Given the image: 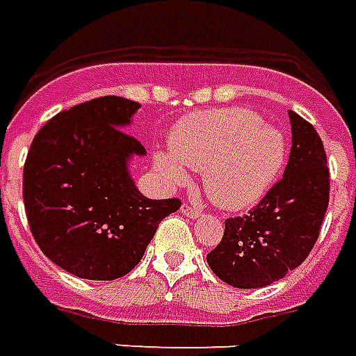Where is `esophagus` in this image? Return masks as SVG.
Masks as SVG:
<instances>
[{"label": "esophagus", "mask_w": 356, "mask_h": 356, "mask_svg": "<svg viewBox=\"0 0 356 356\" xmlns=\"http://www.w3.org/2000/svg\"><path fill=\"white\" fill-rule=\"evenodd\" d=\"M181 213L186 217H191V219H196V217L202 216V209L193 206V204H183V206H181Z\"/></svg>", "instance_id": "obj_1"}]
</instances>
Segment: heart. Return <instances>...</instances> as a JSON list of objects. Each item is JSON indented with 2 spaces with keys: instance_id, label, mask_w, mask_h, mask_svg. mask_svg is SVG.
Listing matches in <instances>:
<instances>
[{
  "instance_id": "1",
  "label": "heart",
  "mask_w": 356,
  "mask_h": 356,
  "mask_svg": "<svg viewBox=\"0 0 356 356\" xmlns=\"http://www.w3.org/2000/svg\"><path fill=\"white\" fill-rule=\"evenodd\" d=\"M170 152L154 156L156 170L170 185H185V168L202 171V183L216 206L231 211L261 200L286 162L282 131L244 108L193 112L170 135Z\"/></svg>"
}]
</instances>
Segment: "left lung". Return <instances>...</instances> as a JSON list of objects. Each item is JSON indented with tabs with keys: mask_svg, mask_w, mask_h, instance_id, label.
Here are the masks:
<instances>
[{
	"mask_svg": "<svg viewBox=\"0 0 356 356\" xmlns=\"http://www.w3.org/2000/svg\"><path fill=\"white\" fill-rule=\"evenodd\" d=\"M291 150L284 177L252 211L225 221L208 254L209 268L234 288H263L299 267L311 254L328 208L330 173L318 133L288 110Z\"/></svg>",
	"mask_w": 356,
	"mask_h": 356,
	"instance_id": "1",
	"label": "left lung"
}]
</instances>
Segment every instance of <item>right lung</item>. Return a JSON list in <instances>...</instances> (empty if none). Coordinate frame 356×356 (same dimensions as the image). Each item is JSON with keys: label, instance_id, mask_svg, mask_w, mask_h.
Here are the masks:
<instances>
[{"label": "right lung", "instance_id": "add662e5", "mask_svg": "<svg viewBox=\"0 0 356 356\" xmlns=\"http://www.w3.org/2000/svg\"><path fill=\"white\" fill-rule=\"evenodd\" d=\"M139 102L99 97L63 110L30 145L22 196L34 240L51 261L88 280L131 270L177 198L150 200L135 186L129 162L145 156L124 131Z\"/></svg>", "mask_w": 356, "mask_h": 356}]
</instances>
